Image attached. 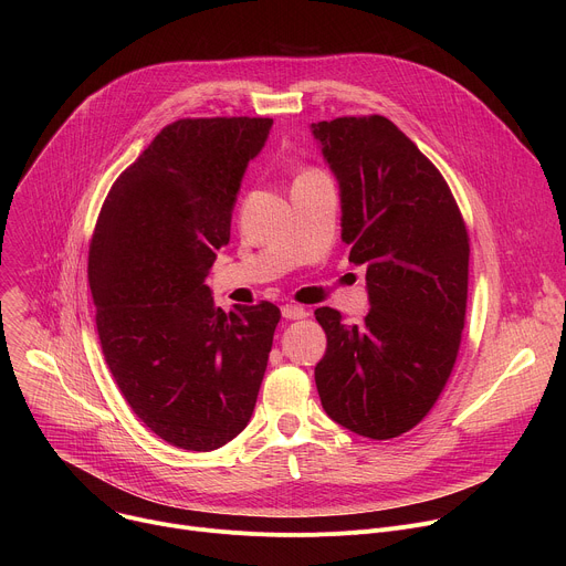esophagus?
Segmentation results:
<instances>
[{"mask_svg": "<svg viewBox=\"0 0 566 566\" xmlns=\"http://www.w3.org/2000/svg\"><path fill=\"white\" fill-rule=\"evenodd\" d=\"M282 315L286 319H302V317H306V311L302 306H297V304H284L282 306Z\"/></svg>", "mask_w": 566, "mask_h": 566, "instance_id": "esophagus-1", "label": "esophagus"}]
</instances>
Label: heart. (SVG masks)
I'll use <instances>...</instances> for the list:
<instances>
[{
  "label": "heart",
  "instance_id": "obj_1",
  "mask_svg": "<svg viewBox=\"0 0 566 566\" xmlns=\"http://www.w3.org/2000/svg\"><path fill=\"white\" fill-rule=\"evenodd\" d=\"M302 177H317V172H304ZM302 177H300V179H302Z\"/></svg>",
  "mask_w": 566,
  "mask_h": 566
}]
</instances>
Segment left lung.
Segmentation results:
<instances>
[{
  "label": "left lung",
  "instance_id": "8db88e82",
  "mask_svg": "<svg viewBox=\"0 0 566 566\" xmlns=\"http://www.w3.org/2000/svg\"><path fill=\"white\" fill-rule=\"evenodd\" d=\"M340 188L349 262L367 266L369 313L345 325L315 308L327 352L315 365L329 419L394 439L432 410L457 360L468 300V232L441 172L385 116L311 125Z\"/></svg>",
  "mask_w": 566,
  "mask_h": 566
}]
</instances>
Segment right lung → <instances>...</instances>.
<instances>
[{
	"mask_svg": "<svg viewBox=\"0 0 566 566\" xmlns=\"http://www.w3.org/2000/svg\"><path fill=\"white\" fill-rule=\"evenodd\" d=\"M273 118H181L112 186L90 247L109 371L170 446L210 452L251 421L280 308L223 311L206 286L249 160Z\"/></svg>",
	"mask_w": 566,
	"mask_h": 566,
	"instance_id": "right-lung-1",
	"label": "right lung"
}]
</instances>
